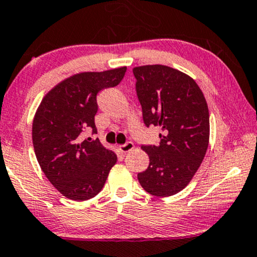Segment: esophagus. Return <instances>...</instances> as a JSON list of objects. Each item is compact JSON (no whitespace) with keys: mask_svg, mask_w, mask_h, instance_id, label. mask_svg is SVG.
Here are the masks:
<instances>
[{"mask_svg":"<svg viewBox=\"0 0 257 257\" xmlns=\"http://www.w3.org/2000/svg\"><path fill=\"white\" fill-rule=\"evenodd\" d=\"M134 148H135V144L132 143V142H127L126 144L120 145L119 151H120V153H122V154H126V153H128V151H131Z\"/></svg>","mask_w":257,"mask_h":257,"instance_id":"esophagus-1","label":"esophagus"}]
</instances>
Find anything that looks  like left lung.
<instances>
[{"label": "left lung", "mask_w": 257, "mask_h": 257, "mask_svg": "<svg viewBox=\"0 0 257 257\" xmlns=\"http://www.w3.org/2000/svg\"><path fill=\"white\" fill-rule=\"evenodd\" d=\"M132 71L144 123L162 130L158 147H142L150 163L138 181L151 195H174L191 182L207 151V102L191 76L170 66L142 65Z\"/></svg>", "instance_id": "left-lung-1"}]
</instances>
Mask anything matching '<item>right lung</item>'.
<instances>
[{
  "label": "right lung",
  "mask_w": 257,
  "mask_h": 257,
  "mask_svg": "<svg viewBox=\"0 0 257 257\" xmlns=\"http://www.w3.org/2000/svg\"><path fill=\"white\" fill-rule=\"evenodd\" d=\"M126 66L75 74L55 85L43 97L32 126L34 153L49 181L65 198L83 201L94 198L104 186L116 155L99 139H84L82 132L97 134L94 116L96 95L115 87Z\"/></svg>",
  "instance_id": "add662e5"
}]
</instances>
